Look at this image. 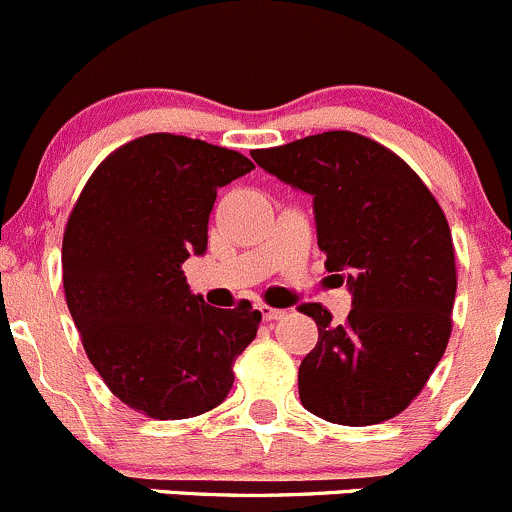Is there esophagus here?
<instances>
[{"label":"esophagus","instance_id":"esophagus-1","mask_svg":"<svg viewBox=\"0 0 512 512\" xmlns=\"http://www.w3.org/2000/svg\"><path fill=\"white\" fill-rule=\"evenodd\" d=\"M257 309H260L262 319H265V321H277V319H282L284 314H287L284 309H274V306H270V304H257Z\"/></svg>","mask_w":512,"mask_h":512}]
</instances>
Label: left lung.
I'll return each instance as SVG.
<instances>
[{
	"label": "left lung",
	"instance_id": "left-lung-1",
	"mask_svg": "<svg viewBox=\"0 0 512 512\" xmlns=\"http://www.w3.org/2000/svg\"><path fill=\"white\" fill-rule=\"evenodd\" d=\"M250 154L314 196L326 270L353 294L343 324L321 304L299 306L319 326L299 365L301 405L346 427L397 417L427 385L451 336L456 260L437 198L407 161L346 129Z\"/></svg>",
	"mask_w": 512,
	"mask_h": 512
}]
</instances>
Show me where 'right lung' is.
Here are the masks:
<instances>
[{"mask_svg":"<svg viewBox=\"0 0 512 512\" xmlns=\"http://www.w3.org/2000/svg\"><path fill=\"white\" fill-rule=\"evenodd\" d=\"M255 169L233 149L154 132L88 179L63 233V289L90 363L127 407L186 419L228 397L257 336L250 301L215 309L181 265L208 245L218 188Z\"/></svg>","mask_w":512,"mask_h":512,"instance_id":"obj_1","label":"right lung"}]
</instances>
